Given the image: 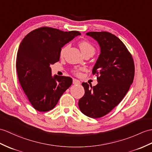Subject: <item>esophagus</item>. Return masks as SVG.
Here are the masks:
<instances>
[{"instance_id":"esophagus-1","label":"esophagus","mask_w":152,"mask_h":152,"mask_svg":"<svg viewBox=\"0 0 152 152\" xmlns=\"http://www.w3.org/2000/svg\"><path fill=\"white\" fill-rule=\"evenodd\" d=\"M73 84L74 85H80V82L79 80H77L76 79H73Z\"/></svg>"}]
</instances>
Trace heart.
<instances>
[{"instance_id": "b5f03b06", "label": "heart", "mask_w": 152, "mask_h": 152, "mask_svg": "<svg viewBox=\"0 0 152 152\" xmlns=\"http://www.w3.org/2000/svg\"><path fill=\"white\" fill-rule=\"evenodd\" d=\"M79 47H80L81 51H82V54L83 55L88 54L93 55L94 54L95 48L92 44L89 43V41H82L80 42ZM68 48H69V45H66V46H65V47H63L61 49V51H60V56H63V55H64L66 50L68 49ZM82 70H83V69H82V68L77 69L74 70L73 72L75 73L76 75L79 76L81 74V71H82Z\"/></svg>"}]
</instances>
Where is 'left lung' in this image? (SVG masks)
<instances>
[{"mask_svg":"<svg viewBox=\"0 0 152 152\" xmlns=\"http://www.w3.org/2000/svg\"><path fill=\"white\" fill-rule=\"evenodd\" d=\"M100 45L101 53L93 69L98 84L82 83L85 94L78 102L82 113L93 118L108 114L121 102L132 84L135 65L123 42L107 31H89Z\"/></svg>","mask_w":152,"mask_h":152,"instance_id":"1","label":"left lung"}]
</instances>
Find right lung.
Listing matches in <instances>:
<instances>
[{"label":"right lung","instance_id":"1","mask_svg":"<svg viewBox=\"0 0 152 152\" xmlns=\"http://www.w3.org/2000/svg\"><path fill=\"white\" fill-rule=\"evenodd\" d=\"M81 34L43 26L30 31L18 49L16 69L19 83L33 107L40 112L54 108L71 86L69 76H52L50 65L59 61L66 43Z\"/></svg>","mask_w":152,"mask_h":152}]
</instances>
